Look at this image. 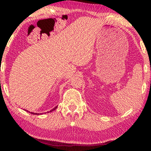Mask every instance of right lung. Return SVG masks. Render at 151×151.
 <instances>
[{
  "label": "right lung",
  "mask_w": 151,
  "mask_h": 151,
  "mask_svg": "<svg viewBox=\"0 0 151 151\" xmlns=\"http://www.w3.org/2000/svg\"><path fill=\"white\" fill-rule=\"evenodd\" d=\"M57 107H58V106H56V107H55V108H54L53 109H52V111H50V112H51V111H54V110H55V109H57ZM30 114H37V115H38V114H35V113H32V112H30Z\"/></svg>",
  "instance_id": "add662e5"
}]
</instances>
